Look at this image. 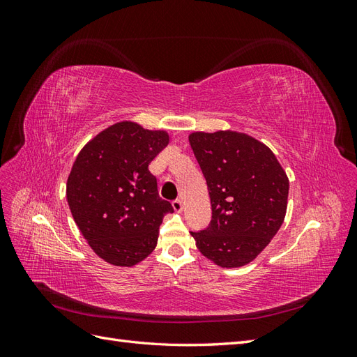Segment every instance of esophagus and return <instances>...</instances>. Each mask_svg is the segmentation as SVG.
<instances>
[{
	"label": "esophagus",
	"instance_id": "34e87169",
	"mask_svg": "<svg viewBox=\"0 0 357 357\" xmlns=\"http://www.w3.org/2000/svg\"><path fill=\"white\" fill-rule=\"evenodd\" d=\"M172 208H174L177 213H180V211L183 210V202H181V199L172 201Z\"/></svg>",
	"mask_w": 357,
	"mask_h": 357
}]
</instances>
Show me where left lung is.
I'll return each mask as SVG.
<instances>
[{"instance_id": "8db88e82", "label": "left lung", "mask_w": 357, "mask_h": 357, "mask_svg": "<svg viewBox=\"0 0 357 357\" xmlns=\"http://www.w3.org/2000/svg\"><path fill=\"white\" fill-rule=\"evenodd\" d=\"M189 143L211 201L210 225L190 232L198 250L222 268L252 262L284 220V169L271 150L247 134L193 132Z\"/></svg>"}]
</instances>
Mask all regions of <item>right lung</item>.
<instances>
[{"instance_id":"right-lung-1","label":"right lung","mask_w":357,"mask_h":357,"mask_svg":"<svg viewBox=\"0 0 357 357\" xmlns=\"http://www.w3.org/2000/svg\"><path fill=\"white\" fill-rule=\"evenodd\" d=\"M165 131L119 122L86 144L67 181L75 225L92 250L116 266H132L155 250L172 205L162 199L149 164L167 147Z\"/></svg>"}]
</instances>
